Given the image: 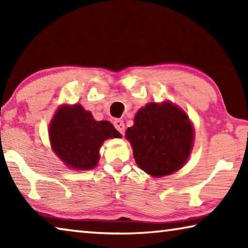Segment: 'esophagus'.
Listing matches in <instances>:
<instances>
[{
  "label": "esophagus",
  "mask_w": 248,
  "mask_h": 248,
  "mask_svg": "<svg viewBox=\"0 0 248 248\" xmlns=\"http://www.w3.org/2000/svg\"><path fill=\"white\" fill-rule=\"evenodd\" d=\"M114 125H115V128L118 130V131L121 133V134H124V123L123 120H120V119H116L115 121H114Z\"/></svg>",
  "instance_id": "esophagus-1"
}]
</instances>
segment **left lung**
Instances as JSON below:
<instances>
[{
  "label": "left lung",
  "mask_w": 248,
  "mask_h": 248,
  "mask_svg": "<svg viewBox=\"0 0 248 248\" xmlns=\"http://www.w3.org/2000/svg\"><path fill=\"white\" fill-rule=\"evenodd\" d=\"M125 137L141 170L155 177L173 174L188 158L194 129L187 115L170 103L146 105L134 117Z\"/></svg>",
  "instance_id": "8db88e82"
}]
</instances>
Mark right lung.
<instances>
[{"label":"right lung","instance_id":"right-lung-1","mask_svg":"<svg viewBox=\"0 0 248 248\" xmlns=\"http://www.w3.org/2000/svg\"><path fill=\"white\" fill-rule=\"evenodd\" d=\"M52 149L65 165L75 170H92L97 165L99 149L108 138L120 133L109 121H95L81 105L61 107L49 128Z\"/></svg>","mask_w":248,"mask_h":248}]
</instances>
